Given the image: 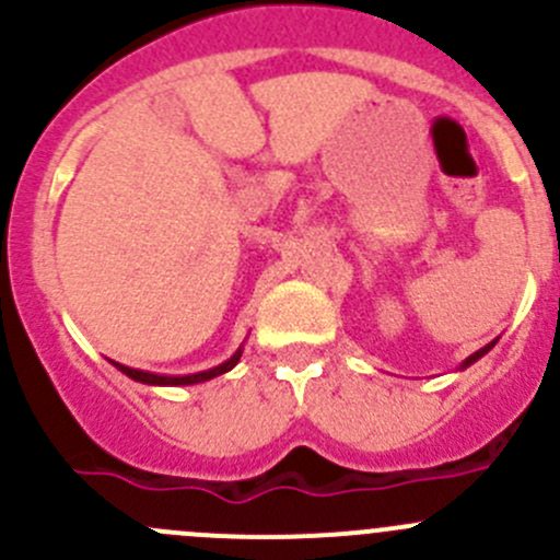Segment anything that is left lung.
I'll use <instances>...</instances> for the list:
<instances>
[{"instance_id": "8db88e82", "label": "left lung", "mask_w": 560, "mask_h": 560, "mask_svg": "<svg viewBox=\"0 0 560 560\" xmlns=\"http://www.w3.org/2000/svg\"><path fill=\"white\" fill-rule=\"evenodd\" d=\"M495 342H498V340L487 342V346H485V348H479V351H476V353H470V357L466 359V362H463V364H460V370H466V368H468V364H474V362H476V359H481V357H485V353H487V351H490V348H492V346H495Z\"/></svg>"}]
</instances>
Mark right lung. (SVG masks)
<instances>
[{
    "label": "right lung",
    "mask_w": 560,
    "mask_h": 560,
    "mask_svg": "<svg viewBox=\"0 0 560 560\" xmlns=\"http://www.w3.org/2000/svg\"><path fill=\"white\" fill-rule=\"evenodd\" d=\"M240 357H242V348L234 353V357L225 359L223 364H218V368L203 370V373H192V375H158V373H143V370L125 368V364H116V362H114V364L121 370V373L127 375V378L141 381V384H149V386H190V384H201V381L218 378V375L229 373V370L236 368V362H240Z\"/></svg>",
    "instance_id": "add662e5"
}]
</instances>
